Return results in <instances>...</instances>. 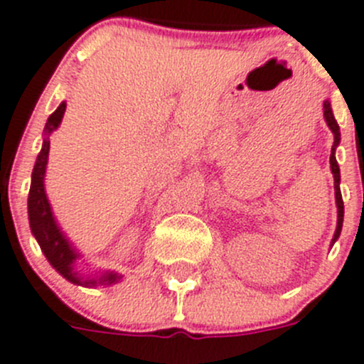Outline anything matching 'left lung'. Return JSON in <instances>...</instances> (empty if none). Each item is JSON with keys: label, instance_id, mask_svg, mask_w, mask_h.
Listing matches in <instances>:
<instances>
[{"label": "left lung", "instance_id": "1", "mask_svg": "<svg viewBox=\"0 0 364 364\" xmlns=\"http://www.w3.org/2000/svg\"><path fill=\"white\" fill-rule=\"evenodd\" d=\"M323 117L325 122H327L328 129L334 132V145H332V151H331V171L334 174V190H336V206H338V226H336V233H334V239H332V244L339 239V233H341L343 228V213H345V206H343V198H341V190H339V165L336 161V147L339 145V140H341V132H339V125L336 122L334 113H332V107H331V102L325 100L323 102Z\"/></svg>", "mask_w": 364, "mask_h": 364}]
</instances>
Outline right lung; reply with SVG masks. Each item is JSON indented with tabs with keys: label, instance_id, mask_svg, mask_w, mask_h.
Returning <instances> with one entry per match:
<instances>
[{
	"label": "right lung",
	"instance_id": "1",
	"mask_svg": "<svg viewBox=\"0 0 364 364\" xmlns=\"http://www.w3.org/2000/svg\"><path fill=\"white\" fill-rule=\"evenodd\" d=\"M66 111V102L57 107L52 114H50L48 122L44 125V140L43 149H41L39 156L36 159L32 172V185H30L28 192V220L30 230H32L33 237L39 242L41 250H43L44 257L48 259V262L66 278L68 282L77 285H86V287H97V285H111L117 284L120 280V274L113 273V271H105V273L98 274V277H82L79 271H75V260L79 259V253L71 247L70 240L66 239L63 232H60L59 224L55 223L53 217L52 206H50L46 192H44V174H46V163H48V152H50V134L55 131L60 125V120Z\"/></svg>",
	"mask_w": 364,
	"mask_h": 364
}]
</instances>
